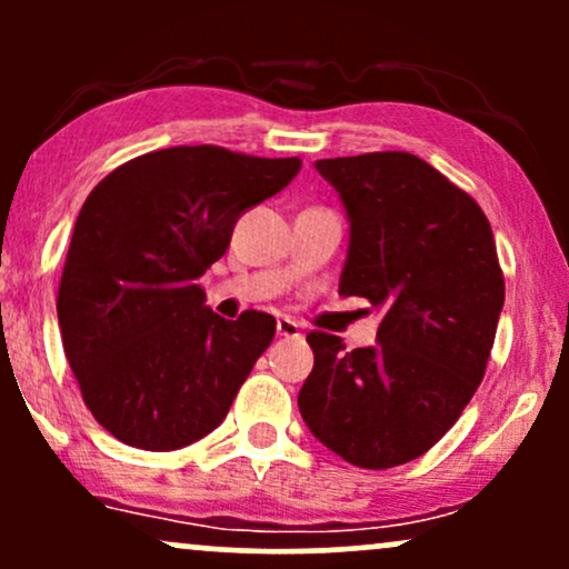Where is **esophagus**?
<instances>
[{"label": "esophagus", "instance_id": "esophagus-1", "mask_svg": "<svg viewBox=\"0 0 569 569\" xmlns=\"http://www.w3.org/2000/svg\"><path fill=\"white\" fill-rule=\"evenodd\" d=\"M276 331H278V337H286V339H297L299 335H302V331H299V323H293L291 318H278Z\"/></svg>", "mask_w": 569, "mask_h": 569}]
</instances>
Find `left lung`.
<instances>
[{
  "label": "left lung",
  "instance_id": "1",
  "mask_svg": "<svg viewBox=\"0 0 569 569\" xmlns=\"http://www.w3.org/2000/svg\"><path fill=\"white\" fill-rule=\"evenodd\" d=\"M350 224L342 297L382 312L377 345L345 352L312 331L299 411L358 468L426 455L468 407L498 331L506 283L492 227L471 194L409 152L316 160Z\"/></svg>",
  "mask_w": 569,
  "mask_h": 569
}]
</instances>
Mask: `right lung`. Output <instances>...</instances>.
<instances>
[{
    "instance_id": "right-lung-1",
    "label": "right lung",
    "mask_w": 569,
    "mask_h": 569,
    "mask_svg": "<svg viewBox=\"0 0 569 569\" xmlns=\"http://www.w3.org/2000/svg\"><path fill=\"white\" fill-rule=\"evenodd\" d=\"M299 158L171 147L126 162L84 200L58 289L63 352L98 426L171 452L221 426L276 337V318L224 321L202 272L234 221L289 187Z\"/></svg>"
}]
</instances>
